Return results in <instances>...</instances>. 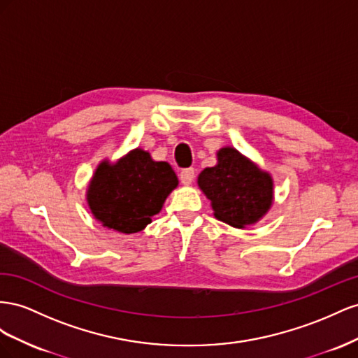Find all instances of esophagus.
<instances>
[{
  "mask_svg": "<svg viewBox=\"0 0 358 358\" xmlns=\"http://www.w3.org/2000/svg\"><path fill=\"white\" fill-rule=\"evenodd\" d=\"M193 178H195V169H193V168L182 169V171L180 172V181H181V185H185V186L192 185Z\"/></svg>",
  "mask_w": 358,
  "mask_h": 358,
  "instance_id": "esophagus-1",
  "label": "esophagus"
}]
</instances>
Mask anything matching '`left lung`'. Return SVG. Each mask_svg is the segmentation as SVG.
Returning a JSON list of instances; mask_svg holds the SVG:
<instances>
[{
	"mask_svg": "<svg viewBox=\"0 0 358 358\" xmlns=\"http://www.w3.org/2000/svg\"><path fill=\"white\" fill-rule=\"evenodd\" d=\"M198 186L210 201L214 217L244 228L265 216L273 203V178L232 147L217 151V165L206 168Z\"/></svg>",
	"mask_w": 358,
	"mask_h": 358,
	"instance_id": "8db88e82",
	"label": "left lung"
}]
</instances>
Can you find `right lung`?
<instances>
[{
  "instance_id": "right-lung-1",
  "label": "right lung",
  "mask_w": 358,
  "mask_h": 358,
  "mask_svg": "<svg viewBox=\"0 0 358 358\" xmlns=\"http://www.w3.org/2000/svg\"><path fill=\"white\" fill-rule=\"evenodd\" d=\"M177 186L169 163L152 160L148 151L135 148L115 163H100L90 181L87 202L103 227L134 234L151 223Z\"/></svg>"
}]
</instances>
